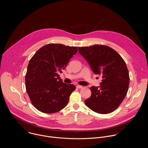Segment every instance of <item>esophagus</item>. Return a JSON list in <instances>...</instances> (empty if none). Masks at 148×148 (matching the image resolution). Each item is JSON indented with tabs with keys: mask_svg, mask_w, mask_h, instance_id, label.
Returning <instances> with one entry per match:
<instances>
[{
	"mask_svg": "<svg viewBox=\"0 0 148 148\" xmlns=\"http://www.w3.org/2000/svg\"><path fill=\"white\" fill-rule=\"evenodd\" d=\"M76 87H77V88H79V89H81V88H83V87H82V86H79V85H77V86H76Z\"/></svg>",
	"mask_w": 148,
	"mask_h": 148,
	"instance_id": "obj_1",
	"label": "esophagus"
}]
</instances>
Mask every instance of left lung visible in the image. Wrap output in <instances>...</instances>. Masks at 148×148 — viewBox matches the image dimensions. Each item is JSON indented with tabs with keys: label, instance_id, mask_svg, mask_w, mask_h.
<instances>
[{
	"label": "left lung",
	"instance_id": "1",
	"mask_svg": "<svg viewBox=\"0 0 148 148\" xmlns=\"http://www.w3.org/2000/svg\"><path fill=\"white\" fill-rule=\"evenodd\" d=\"M78 51L87 61L92 71L102 78L100 87L90 88L91 95L85 101L86 105L101 114L113 112L124 99L129 88L130 75L125 61L107 46L81 47Z\"/></svg>",
	"mask_w": 148,
	"mask_h": 148
}]
</instances>
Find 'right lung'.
<instances>
[{"instance_id":"right-lung-1","label":"right lung","mask_w":148,"mask_h":148,"mask_svg":"<svg viewBox=\"0 0 148 148\" xmlns=\"http://www.w3.org/2000/svg\"><path fill=\"white\" fill-rule=\"evenodd\" d=\"M77 50V47L51 43L41 47L30 59L25 76L26 89L38 111L55 113L67 105L75 86L62 82L58 74Z\"/></svg>"}]
</instances>
